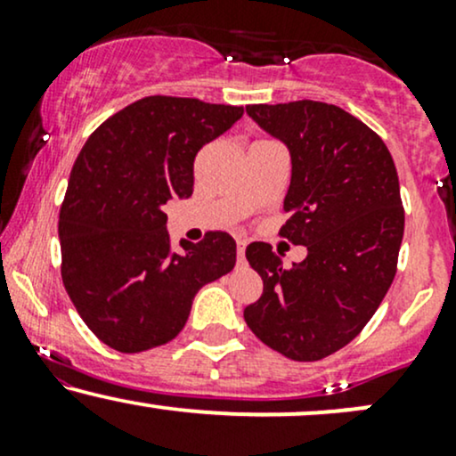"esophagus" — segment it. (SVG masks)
Instances as JSON below:
<instances>
[{
	"label": "esophagus",
	"mask_w": 456,
	"mask_h": 456,
	"mask_svg": "<svg viewBox=\"0 0 456 456\" xmlns=\"http://www.w3.org/2000/svg\"><path fill=\"white\" fill-rule=\"evenodd\" d=\"M246 253V240H238V261H244Z\"/></svg>",
	"instance_id": "esophagus-1"
}]
</instances>
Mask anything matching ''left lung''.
<instances>
[{"mask_svg": "<svg viewBox=\"0 0 456 456\" xmlns=\"http://www.w3.org/2000/svg\"><path fill=\"white\" fill-rule=\"evenodd\" d=\"M291 154L282 238L306 246L291 268L270 244L246 246L264 294L244 308L261 343L313 362L354 341L388 294L405 227L399 175L378 133L337 104H248Z\"/></svg>", "mask_w": 456, "mask_h": 456, "instance_id": "obj_1", "label": "left lung"}]
</instances>
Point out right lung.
Segmentation results:
<instances>
[{
	"mask_svg": "<svg viewBox=\"0 0 456 456\" xmlns=\"http://www.w3.org/2000/svg\"><path fill=\"white\" fill-rule=\"evenodd\" d=\"M242 107L148 96L92 133L60 210L61 281L104 345L137 354L184 328L206 282L235 265V240L208 232L171 248L169 199L192 195L197 151L242 118Z\"/></svg>",
	"mask_w": 456,
	"mask_h": 456,
	"instance_id": "add662e5",
	"label": "right lung"
}]
</instances>
